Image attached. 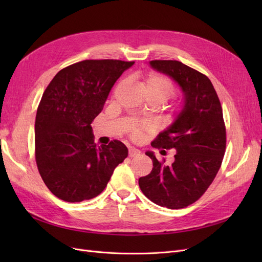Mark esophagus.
<instances>
[{
  "mask_svg": "<svg viewBox=\"0 0 262 262\" xmlns=\"http://www.w3.org/2000/svg\"><path fill=\"white\" fill-rule=\"evenodd\" d=\"M140 154H141V150H140V149L133 148V147L129 148V156H130V157H137V156H139Z\"/></svg>",
  "mask_w": 262,
  "mask_h": 262,
  "instance_id": "esophagus-1",
  "label": "esophagus"
}]
</instances>
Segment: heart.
<instances>
[{"mask_svg": "<svg viewBox=\"0 0 262 262\" xmlns=\"http://www.w3.org/2000/svg\"><path fill=\"white\" fill-rule=\"evenodd\" d=\"M142 87L147 98L157 99L161 104L175 94V86L169 78L157 73L148 74L143 80ZM128 131L132 140L140 141L152 131V125L148 121H136L130 124Z\"/></svg>", "mask_w": 262, "mask_h": 262, "instance_id": "1", "label": "heart"}]
</instances>
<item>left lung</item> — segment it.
<instances>
[{"instance_id": "8db88e82", "label": "left lung", "mask_w": 262, "mask_h": 262, "mask_svg": "<svg viewBox=\"0 0 262 262\" xmlns=\"http://www.w3.org/2000/svg\"><path fill=\"white\" fill-rule=\"evenodd\" d=\"M149 64L179 84L185 104L173 123L150 143L175 150V161L165 165V160L146 152L153 169L139 179V186L155 204L182 209L200 199L221 167L226 148L223 110L207 75L176 60H153Z\"/></svg>"}]
</instances>
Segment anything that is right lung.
<instances>
[{"mask_svg": "<svg viewBox=\"0 0 262 262\" xmlns=\"http://www.w3.org/2000/svg\"><path fill=\"white\" fill-rule=\"evenodd\" d=\"M133 63L77 62L59 71L43 92L35 122V157L46 186L59 199L81 202L97 196L128 156L118 140L96 146L91 123Z\"/></svg>", "mask_w": 262, "mask_h": 262, "instance_id": "1", "label": "right lung"}]
</instances>
